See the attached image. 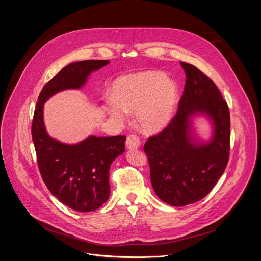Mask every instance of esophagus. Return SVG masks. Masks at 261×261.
Instances as JSON below:
<instances>
[{
	"mask_svg": "<svg viewBox=\"0 0 261 261\" xmlns=\"http://www.w3.org/2000/svg\"><path fill=\"white\" fill-rule=\"evenodd\" d=\"M126 144H127L128 148H137L139 146V144H140V139H139L138 135H136L134 133L129 134L127 136Z\"/></svg>",
	"mask_w": 261,
	"mask_h": 261,
	"instance_id": "34e87169",
	"label": "esophagus"
}]
</instances>
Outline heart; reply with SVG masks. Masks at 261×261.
Wrapping results in <instances>:
<instances>
[{
  "instance_id": "heart-1",
  "label": "heart",
  "mask_w": 261,
  "mask_h": 261,
  "mask_svg": "<svg viewBox=\"0 0 261 261\" xmlns=\"http://www.w3.org/2000/svg\"><path fill=\"white\" fill-rule=\"evenodd\" d=\"M176 84L165 74L146 71L124 76L114 85V98L107 103L109 114L120 120L127 111L137 113L141 127L150 132L163 129L171 120L177 102Z\"/></svg>"
}]
</instances>
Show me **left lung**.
I'll list each match as a JSON object with an SVG mask.
<instances>
[{
	"label": "left lung",
	"instance_id": "8db88e82",
	"mask_svg": "<svg viewBox=\"0 0 261 261\" xmlns=\"http://www.w3.org/2000/svg\"><path fill=\"white\" fill-rule=\"evenodd\" d=\"M186 73L182 96L168 125L147 138L143 150L158 197L173 206L205 197L224 172L230 151V114L215 83L197 67L180 63ZM205 112L215 125L212 141L199 145L188 134L189 116Z\"/></svg>",
	"mask_w": 261,
	"mask_h": 261
}]
</instances>
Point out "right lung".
<instances>
[{
	"label": "right lung",
	"instance_id": "obj_1",
	"mask_svg": "<svg viewBox=\"0 0 261 261\" xmlns=\"http://www.w3.org/2000/svg\"><path fill=\"white\" fill-rule=\"evenodd\" d=\"M108 63L88 60L67 65L43 87L34 111L32 138L42 179L54 196L79 212L95 211L108 199L110 165L124 153L126 136H90L77 144L61 143L45 131L43 103L60 91L81 88L92 71Z\"/></svg>",
	"mask_w": 261,
	"mask_h": 261
}]
</instances>
